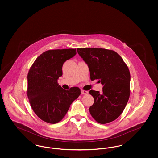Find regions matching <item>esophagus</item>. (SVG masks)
<instances>
[{
	"label": "esophagus",
	"instance_id": "esophagus-1",
	"mask_svg": "<svg viewBox=\"0 0 158 158\" xmlns=\"http://www.w3.org/2000/svg\"><path fill=\"white\" fill-rule=\"evenodd\" d=\"M81 93L84 95H87L88 94V91L85 90H81Z\"/></svg>",
	"mask_w": 158,
	"mask_h": 158
}]
</instances>
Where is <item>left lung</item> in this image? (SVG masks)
I'll return each instance as SVG.
<instances>
[{
    "mask_svg": "<svg viewBox=\"0 0 158 158\" xmlns=\"http://www.w3.org/2000/svg\"><path fill=\"white\" fill-rule=\"evenodd\" d=\"M77 52L88 64L90 79H99L102 92L90 90L94 98L90 106L92 117L100 124L116 120L124 111L130 97V73L120 56L111 50L78 48Z\"/></svg>",
    "mask_w": 158,
    "mask_h": 158,
    "instance_id": "left-lung-1",
    "label": "left lung"
}]
</instances>
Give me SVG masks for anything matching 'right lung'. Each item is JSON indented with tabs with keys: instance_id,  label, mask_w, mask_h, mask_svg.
<instances>
[{
	"instance_id": "1",
	"label": "right lung",
	"mask_w": 158,
	"mask_h": 158,
	"mask_svg": "<svg viewBox=\"0 0 158 158\" xmlns=\"http://www.w3.org/2000/svg\"><path fill=\"white\" fill-rule=\"evenodd\" d=\"M76 54L72 48L47 50L38 57L28 72L29 102L34 112L46 123L56 124L61 120L81 95L78 87L65 90L57 83L64 63Z\"/></svg>"
}]
</instances>
